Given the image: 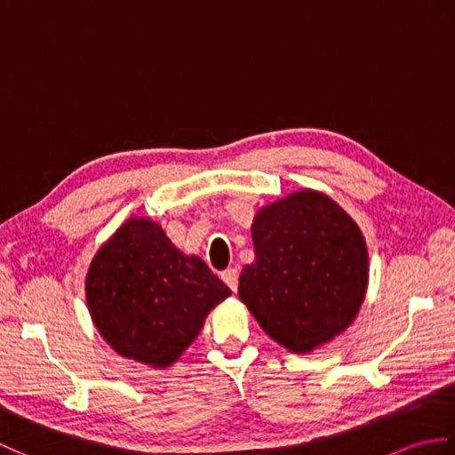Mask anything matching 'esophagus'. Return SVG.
Returning a JSON list of instances; mask_svg holds the SVG:
<instances>
[{"instance_id":"obj_1","label":"esophagus","mask_w":455,"mask_h":455,"mask_svg":"<svg viewBox=\"0 0 455 455\" xmlns=\"http://www.w3.org/2000/svg\"><path fill=\"white\" fill-rule=\"evenodd\" d=\"M220 277H222V282L233 289V291H236V287H238V269L236 267H227L225 272L220 274Z\"/></svg>"}]
</instances>
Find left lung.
<instances>
[{
  "label": "left lung",
  "instance_id": "obj_1",
  "mask_svg": "<svg viewBox=\"0 0 455 455\" xmlns=\"http://www.w3.org/2000/svg\"><path fill=\"white\" fill-rule=\"evenodd\" d=\"M254 264L238 295L267 336L291 352H311L346 331L367 287V248L355 222L311 189L258 212Z\"/></svg>",
  "mask_w": 455,
  "mask_h": 455
}]
</instances>
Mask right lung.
Wrapping results in <instances>:
<instances>
[{
    "label": "right lung",
    "instance_id": "right-lung-1",
    "mask_svg": "<svg viewBox=\"0 0 455 455\" xmlns=\"http://www.w3.org/2000/svg\"><path fill=\"white\" fill-rule=\"evenodd\" d=\"M230 289L197 256H183L148 219H131L90 266L85 297L101 336L124 357L168 367L196 340Z\"/></svg>",
    "mask_w": 455,
    "mask_h": 455
}]
</instances>
